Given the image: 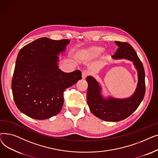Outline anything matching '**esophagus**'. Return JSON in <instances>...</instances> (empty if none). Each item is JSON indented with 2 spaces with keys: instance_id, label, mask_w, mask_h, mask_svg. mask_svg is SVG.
<instances>
[{
  "instance_id": "obj_1",
  "label": "esophagus",
  "mask_w": 158,
  "mask_h": 158,
  "mask_svg": "<svg viewBox=\"0 0 158 158\" xmlns=\"http://www.w3.org/2000/svg\"><path fill=\"white\" fill-rule=\"evenodd\" d=\"M89 72L88 70H84L82 72V78L85 79L88 76H89Z\"/></svg>"
}]
</instances>
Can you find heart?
Segmentation results:
<instances>
[{"label": "heart", "instance_id": "b5f03b06", "mask_svg": "<svg viewBox=\"0 0 158 158\" xmlns=\"http://www.w3.org/2000/svg\"><path fill=\"white\" fill-rule=\"evenodd\" d=\"M104 48L101 47L94 46L89 47L81 52V56L85 59L91 60L100 56L104 52Z\"/></svg>", "mask_w": 158, "mask_h": 158}]
</instances>
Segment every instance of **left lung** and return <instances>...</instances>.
Segmentation results:
<instances>
[{
	"mask_svg": "<svg viewBox=\"0 0 158 158\" xmlns=\"http://www.w3.org/2000/svg\"><path fill=\"white\" fill-rule=\"evenodd\" d=\"M114 43L118 48L112 58H124L133 62L138 71V81L134 94L129 98H104L101 95V87L98 82L92 76L87 77V103L89 110L97 117L107 122H118L129 117L142 102L145 93L144 68L135 49L127 42L116 41Z\"/></svg>",
	"mask_w": 158,
	"mask_h": 158,
	"instance_id": "8db88e82",
	"label": "left lung"
}]
</instances>
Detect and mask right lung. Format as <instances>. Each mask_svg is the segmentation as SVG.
<instances>
[{"instance_id": "right-lung-1", "label": "right lung", "mask_w": 158, "mask_h": 158, "mask_svg": "<svg viewBox=\"0 0 158 158\" xmlns=\"http://www.w3.org/2000/svg\"><path fill=\"white\" fill-rule=\"evenodd\" d=\"M69 43V40L44 37L20 50L11 88L16 107L28 117L45 120L59 113L64 90L81 79L79 70L65 73L58 68L57 55Z\"/></svg>"}]
</instances>
